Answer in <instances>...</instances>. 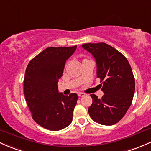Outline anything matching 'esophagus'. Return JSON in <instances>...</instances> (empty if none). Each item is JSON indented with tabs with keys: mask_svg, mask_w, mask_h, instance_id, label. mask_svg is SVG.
I'll return each instance as SVG.
<instances>
[{
	"mask_svg": "<svg viewBox=\"0 0 151 151\" xmlns=\"http://www.w3.org/2000/svg\"><path fill=\"white\" fill-rule=\"evenodd\" d=\"M78 95L79 97H83V96H85V93H78Z\"/></svg>",
	"mask_w": 151,
	"mask_h": 151,
	"instance_id": "34e87169",
	"label": "esophagus"
}]
</instances>
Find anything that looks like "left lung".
Listing matches in <instances>:
<instances>
[{
    "mask_svg": "<svg viewBox=\"0 0 151 151\" xmlns=\"http://www.w3.org/2000/svg\"><path fill=\"white\" fill-rule=\"evenodd\" d=\"M83 49L91 53L96 63L97 78L104 95L91 94L89 115L103 125H113L126 114L132 104L135 88L132 68L121 52L106 43H86Z\"/></svg>",
    "mask_w": 151,
    "mask_h": 151,
    "instance_id": "obj_1",
    "label": "left lung"
}]
</instances>
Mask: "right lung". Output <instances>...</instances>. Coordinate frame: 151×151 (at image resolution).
<instances>
[{
	"mask_svg": "<svg viewBox=\"0 0 151 151\" xmlns=\"http://www.w3.org/2000/svg\"><path fill=\"white\" fill-rule=\"evenodd\" d=\"M77 46L46 48L27 65L24 92L32 118L38 124L52 131L64 129L73 119L78 95L64 96L58 92V80L65 62Z\"/></svg>",
	"mask_w": 151,
	"mask_h": 151,
	"instance_id": "obj_1",
	"label": "right lung"
}]
</instances>
